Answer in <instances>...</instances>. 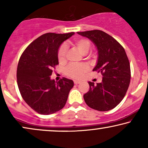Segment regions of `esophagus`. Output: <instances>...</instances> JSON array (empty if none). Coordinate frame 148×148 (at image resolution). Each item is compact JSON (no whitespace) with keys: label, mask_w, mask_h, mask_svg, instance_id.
<instances>
[{"label":"esophagus","mask_w":148,"mask_h":148,"mask_svg":"<svg viewBox=\"0 0 148 148\" xmlns=\"http://www.w3.org/2000/svg\"><path fill=\"white\" fill-rule=\"evenodd\" d=\"M80 82H81L80 81H79V80H74V84H76V85L77 84H79Z\"/></svg>","instance_id":"obj_1"}]
</instances>
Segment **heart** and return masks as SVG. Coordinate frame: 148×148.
Here are the masks:
<instances>
[{"label": "heart", "mask_w": 148, "mask_h": 148, "mask_svg": "<svg viewBox=\"0 0 148 148\" xmlns=\"http://www.w3.org/2000/svg\"><path fill=\"white\" fill-rule=\"evenodd\" d=\"M74 44L82 54H86L90 50L91 43L88 39L83 38H76L74 40ZM67 46L62 44L58 51V58L60 62H64L66 59ZM88 71V67L84 64H71L65 69L64 73L66 75L72 78H80L84 73Z\"/></svg>", "instance_id": "obj_1"}]
</instances>
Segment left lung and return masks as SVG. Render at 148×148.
I'll return each mask as SVG.
<instances>
[{
    "label": "left lung",
    "instance_id": "left-lung-1",
    "mask_svg": "<svg viewBox=\"0 0 148 148\" xmlns=\"http://www.w3.org/2000/svg\"><path fill=\"white\" fill-rule=\"evenodd\" d=\"M77 34L96 46L98 60L93 71L100 72L103 77L101 83L88 82L90 90L84 95L85 102L94 110H110L122 101L130 84V64L126 52L114 38L101 30Z\"/></svg>",
    "mask_w": 148,
    "mask_h": 148
}]
</instances>
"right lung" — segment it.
Returning <instances> with one entry per match:
<instances>
[{
  "label": "right lung",
  "instance_id": "right-lung-1",
  "mask_svg": "<svg viewBox=\"0 0 148 148\" xmlns=\"http://www.w3.org/2000/svg\"><path fill=\"white\" fill-rule=\"evenodd\" d=\"M47 33L32 42L21 54L17 70V85L22 98L31 108L44 115L53 114L65 105L72 80L51 79L58 64V51L62 42L74 35Z\"/></svg>",
  "mask_w": 148,
  "mask_h": 148
}]
</instances>
